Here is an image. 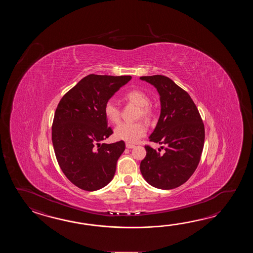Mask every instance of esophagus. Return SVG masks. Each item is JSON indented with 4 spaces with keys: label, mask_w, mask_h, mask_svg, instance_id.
Segmentation results:
<instances>
[{
    "label": "esophagus",
    "mask_w": 253,
    "mask_h": 253,
    "mask_svg": "<svg viewBox=\"0 0 253 253\" xmlns=\"http://www.w3.org/2000/svg\"><path fill=\"white\" fill-rule=\"evenodd\" d=\"M126 148H128V149H131V148H134V145H132V144H128V143H126Z\"/></svg>",
    "instance_id": "1"
}]
</instances>
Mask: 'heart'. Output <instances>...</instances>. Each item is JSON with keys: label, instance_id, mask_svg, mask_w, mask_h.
<instances>
[{"label": "heart", "instance_id": "1", "mask_svg": "<svg viewBox=\"0 0 253 253\" xmlns=\"http://www.w3.org/2000/svg\"><path fill=\"white\" fill-rule=\"evenodd\" d=\"M124 99L127 102L138 107L137 118L149 119L152 117V108L149 106L150 99L148 96L138 89H132L125 93ZM104 114L109 122L118 124L121 118V111L113 99H108L104 105ZM146 126L143 122L127 123L123 122L115 128L114 135L117 139L123 140L127 143H135L146 134Z\"/></svg>", "mask_w": 253, "mask_h": 253}]
</instances>
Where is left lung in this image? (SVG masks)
<instances>
[{
	"label": "left lung",
	"mask_w": 253,
	"mask_h": 253,
	"mask_svg": "<svg viewBox=\"0 0 253 253\" xmlns=\"http://www.w3.org/2000/svg\"><path fill=\"white\" fill-rule=\"evenodd\" d=\"M140 80L156 87L161 113L149 141L166 145L160 154L145 145L140 164L145 181L156 188L170 190L185 183L199 165L205 144V126L187 92L166 76H144ZM164 148V146H161Z\"/></svg>",
	"instance_id": "8db88e82"
}]
</instances>
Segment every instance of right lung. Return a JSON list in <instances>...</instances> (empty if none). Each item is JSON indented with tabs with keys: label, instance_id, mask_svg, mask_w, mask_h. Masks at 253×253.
<instances>
[{
	"label": "right lung",
	"instance_id": "1",
	"mask_svg": "<svg viewBox=\"0 0 253 253\" xmlns=\"http://www.w3.org/2000/svg\"><path fill=\"white\" fill-rule=\"evenodd\" d=\"M131 79L87 75L65 94L56 108L51 132L55 156L66 177L79 188L97 191L113 179L126 145L122 140L101 143L113 134L103 109Z\"/></svg>",
	"mask_w": 253,
	"mask_h": 253
}]
</instances>
